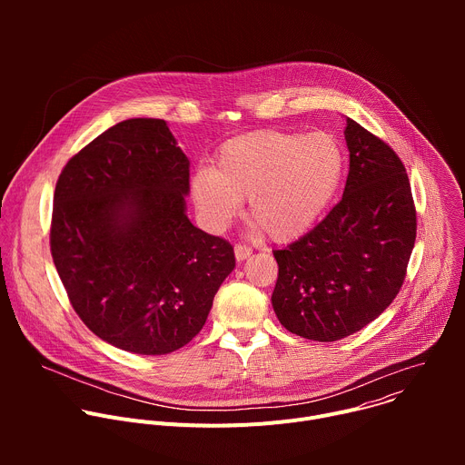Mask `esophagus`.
<instances>
[{"mask_svg":"<svg viewBox=\"0 0 465 465\" xmlns=\"http://www.w3.org/2000/svg\"><path fill=\"white\" fill-rule=\"evenodd\" d=\"M233 252H235V259H237V262H242V261H244V259H248V257H250V253H252V250H250L248 246H242V244H235Z\"/></svg>","mask_w":465,"mask_h":465,"instance_id":"obj_1","label":"esophagus"}]
</instances>
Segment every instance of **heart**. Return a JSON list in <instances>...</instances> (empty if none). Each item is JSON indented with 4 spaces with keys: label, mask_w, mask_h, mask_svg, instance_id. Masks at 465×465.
Returning a JSON list of instances; mask_svg holds the SVG:
<instances>
[{
    "label": "heart",
    "mask_w": 465,
    "mask_h": 465,
    "mask_svg": "<svg viewBox=\"0 0 465 465\" xmlns=\"http://www.w3.org/2000/svg\"><path fill=\"white\" fill-rule=\"evenodd\" d=\"M346 169L344 149L327 132L255 130L228 140L213 167L191 178L206 228L224 230L248 198V213L276 242L311 232L333 204Z\"/></svg>",
    "instance_id": "1"
}]
</instances>
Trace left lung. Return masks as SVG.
<instances>
[{
	"mask_svg": "<svg viewBox=\"0 0 465 465\" xmlns=\"http://www.w3.org/2000/svg\"><path fill=\"white\" fill-rule=\"evenodd\" d=\"M342 201L307 235L274 250L272 307L291 333L335 342L373 322L400 292L416 241V208L397 154L346 117Z\"/></svg>",
	"mask_w": 465,
	"mask_h": 465,
	"instance_id": "1",
	"label": "left lung"
}]
</instances>
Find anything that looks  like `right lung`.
<instances>
[{
	"label": "right lung",
	"instance_id": "obj_1",
	"mask_svg": "<svg viewBox=\"0 0 465 465\" xmlns=\"http://www.w3.org/2000/svg\"><path fill=\"white\" fill-rule=\"evenodd\" d=\"M189 158L163 119H126L58 176L56 272L90 331L123 351L165 355L191 342L235 269L230 242L187 219Z\"/></svg>",
	"mask_w": 465,
	"mask_h": 465
}]
</instances>
